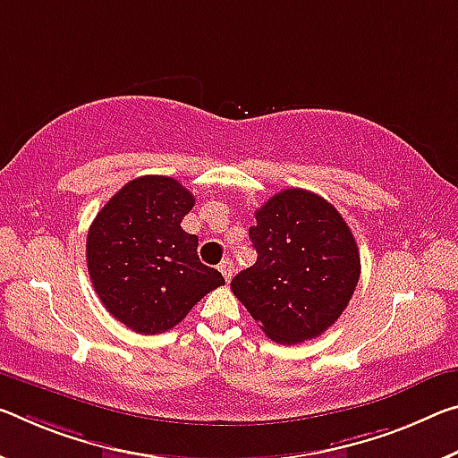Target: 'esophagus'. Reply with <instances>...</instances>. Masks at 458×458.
I'll use <instances>...</instances> for the list:
<instances>
[{
	"label": "esophagus",
	"mask_w": 458,
	"mask_h": 458,
	"mask_svg": "<svg viewBox=\"0 0 458 458\" xmlns=\"http://www.w3.org/2000/svg\"><path fill=\"white\" fill-rule=\"evenodd\" d=\"M217 268H220V273L224 275V279H226V281H230L232 279V273H234V267H232V260H222V263H220V267H217Z\"/></svg>",
	"instance_id": "esophagus-1"
}]
</instances>
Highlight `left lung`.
Instances as JSON below:
<instances>
[{"label":"left lung","mask_w":458,"mask_h":458,"mask_svg":"<svg viewBox=\"0 0 458 458\" xmlns=\"http://www.w3.org/2000/svg\"><path fill=\"white\" fill-rule=\"evenodd\" d=\"M255 217L249 234L257 263L232 279V292L275 343L320 336L360 277L351 228L330 201L297 187L273 195Z\"/></svg>","instance_id":"8db88e82"}]
</instances>
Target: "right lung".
I'll return each mask as SVG.
<instances>
[{"mask_svg": "<svg viewBox=\"0 0 458 458\" xmlns=\"http://www.w3.org/2000/svg\"><path fill=\"white\" fill-rule=\"evenodd\" d=\"M195 198L177 179H132L99 209L87 232V271L106 310L138 334L177 326L203 295L224 285L198 257L181 220Z\"/></svg>", "mask_w": 458, "mask_h": 458, "instance_id": "right-lung-1", "label": "right lung"}]
</instances>
